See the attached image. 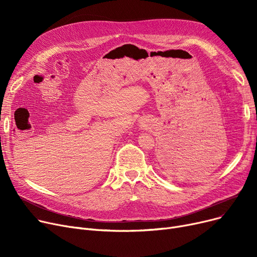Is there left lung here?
Wrapping results in <instances>:
<instances>
[{
  "mask_svg": "<svg viewBox=\"0 0 257 257\" xmlns=\"http://www.w3.org/2000/svg\"><path fill=\"white\" fill-rule=\"evenodd\" d=\"M170 153V152H168ZM160 159H163V165L167 168V169H174L177 167V163H178V158L177 156H174L172 153L171 154H163L160 156Z\"/></svg>",
  "mask_w": 257,
  "mask_h": 257,
  "instance_id": "8db88e82",
  "label": "left lung"
}]
</instances>
